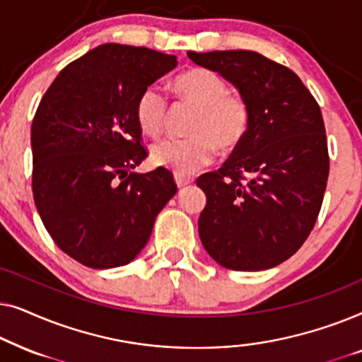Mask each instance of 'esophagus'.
<instances>
[{"instance_id":"1","label":"esophagus","mask_w":362,"mask_h":362,"mask_svg":"<svg viewBox=\"0 0 362 362\" xmlns=\"http://www.w3.org/2000/svg\"><path fill=\"white\" fill-rule=\"evenodd\" d=\"M175 181H176V185H177V187H185V186H187V185H191L192 181H194V177H191V176H185V175H175Z\"/></svg>"}]
</instances>
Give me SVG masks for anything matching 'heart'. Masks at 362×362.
I'll return each instance as SVG.
<instances>
[{"instance_id":"obj_1","label":"heart","mask_w":362,"mask_h":362,"mask_svg":"<svg viewBox=\"0 0 362 362\" xmlns=\"http://www.w3.org/2000/svg\"><path fill=\"white\" fill-rule=\"evenodd\" d=\"M176 95L196 107L187 138H166L151 148L156 165L177 175H189L209 165L221 151L239 148L249 135L252 107L239 92H230L227 82L209 69H191L173 81ZM138 127L150 136L161 135L166 125L168 98L160 87L148 86L136 98Z\"/></svg>"}]
</instances>
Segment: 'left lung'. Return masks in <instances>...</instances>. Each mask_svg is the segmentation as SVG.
<instances>
[{
    "instance_id": "left-lung-1",
    "label": "left lung",
    "mask_w": 362,
    "mask_h": 362,
    "mask_svg": "<svg viewBox=\"0 0 362 362\" xmlns=\"http://www.w3.org/2000/svg\"><path fill=\"white\" fill-rule=\"evenodd\" d=\"M187 56L234 83L252 107L244 143L196 181L207 196L201 242L226 269H272L303 245L323 204L329 155L320 105L293 71L259 52Z\"/></svg>"
}]
</instances>
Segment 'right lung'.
Here are the masks:
<instances>
[{
	"mask_svg": "<svg viewBox=\"0 0 362 362\" xmlns=\"http://www.w3.org/2000/svg\"><path fill=\"white\" fill-rule=\"evenodd\" d=\"M176 66L170 54L102 44L64 67L41 98L31 127L34 202L52 240L78 264H130L176 194L166 168L132 173L148 156L136 98Z\"/></svg>",
	"mask_w": 362,
	"mask_h": 362,
	"instance_id": "obj_1",
	"label": "right lung"
}]
</instances>
